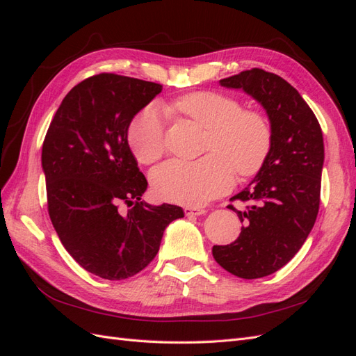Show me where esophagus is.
I'll use <instances>...</instances> for the list:
<instances>
[{
	"label": "esophagus",
	"instance_id": "34e87169",
	"mask_svg": "<svg viewBox=\"0 0 356 356\" xmlns=\"http://www.w3.org/2000/svg\"><path fill=\"white\" fill-rule=\"evenodd\" d=\"M184 212L187 217H199V215H203L204 212H207V209L197 208V207H186Z\"/></svg>",
	"mask_w": 356,
	"mask_h": 356
}]
</instances>
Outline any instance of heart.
<instances>
[{"mask_svg": "<svg viewBox=\"0 0 356 356\" xmlns=\"http://www.w3.org/2000/svg\"><path fill=\"white\" fill-rule=\"evenodd\" d=\"M208 129L199 160H169L154 169V193L166 202L200 207L227 191L234 178H250L263 168L272 148V127L264 114L242 108L233 96L202 90L166 105ZM127 143L141 163H154L165 153V126L156 106H147L129 126Z\"/></svg>", "mask_w": 356, "mask_h": 356, "instance_id": "heart-1", "label": "heart"}]
</instances>
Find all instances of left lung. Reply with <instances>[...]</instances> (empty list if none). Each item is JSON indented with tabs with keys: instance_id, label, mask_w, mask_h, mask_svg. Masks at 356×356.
Segmentation results:
<instances>
[{
	"instance_id": "8db88e82",
	"label": "left lung",
	"mask_w": 356,
	"mask_h": 356,
	"mask_svg": "<svg viewBox=\"0 0 356 356\" xmlns=\"http://www.w3.org/2000/svg\"><path fill=\"white\" fill-rule=\"evenodd\" d=\"M260 102L272 127V148L252 182L230 200L243 222L230 245H213L222 268L243 279L275 273L293 258L314 227L321 202L324 138L316 115L282 77L260 68L220 80Z\"/></svg>"
}]
</instances>
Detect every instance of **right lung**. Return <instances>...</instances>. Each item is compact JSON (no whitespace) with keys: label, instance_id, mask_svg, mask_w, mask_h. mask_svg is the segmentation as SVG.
<instances>
[{"label":"right lung","instance_id":"1","mask_svg":"<svg viewBox=\"0 0 356 356\" xmlns=\"http://www.w3.org/2000/svg\"><path fill=\"white\" fill-rule=\"evenodd\" d=\"M160 92L157 83L93 75L63 98L42 143L53 227L75 261L108 281L145 268L168 224L184 217L175 204L141 200L148 182L127 144L132 118Z\"/></svg>","mask_w":356,"mask_h":356}]
</instances>
